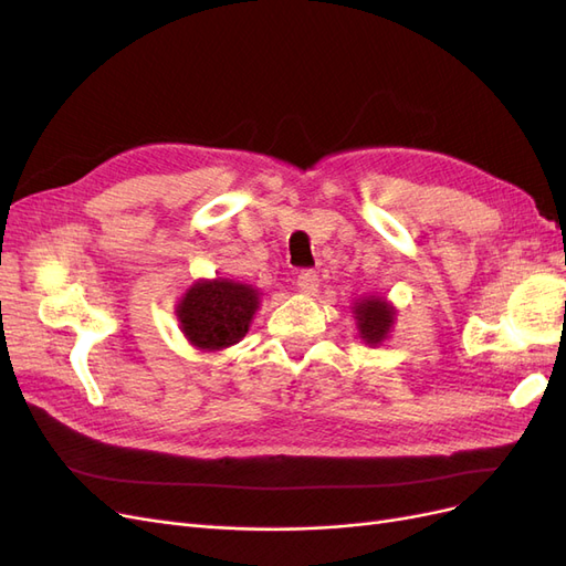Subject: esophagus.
<instances>
[{"label":"esophagus","instance_id":"1","mask_svg":"<svg viewBox=\"0 0 566 566\" xmlns=\"http://www.w3.org/2000/svg\"><path fill=\"white\" fill-rule=\"evenodd\" d=\"M297 287L302 290L304 295H314L316 290H318V276H316V271H302L300 276H297Z\"/></svg>","mask_w":566,"mask_h":566}]
</instances>
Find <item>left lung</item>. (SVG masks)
Masks as SVG:
<instances>
[{
  "label": "left lung",
  "mask_w": 566,
  "mask_h": 566,
  "mask_svg": "<svg viewBox=\"0 0 566 566\" xmlns=\"http://www.w3.org/2000/svg\"><path fill=\"white\" fill-rule=\"evenodd\" d=\"M349 310L356 321L358 337H361L368 347L382 345L394 328V321H397V306L380 295L358 297L354 300Z\"/></svg>",
  "instance_id": "8db88e82"
}]
</instances>
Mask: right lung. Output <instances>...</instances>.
<instances>
[{"mask_svg": "<svg viewBox=\"0 0 566 566\" xmlns=\"http://www.w3.org/2000/svg\"><path fill=\"white\" fill-rule=\"evenodd\" d=\"M260 310V290L231 279H200L177 302V321L188 345L221 352L238 345Z\"/></svg>", "mask_w": 566, "mask_h": 566, "instance_id": "add662e5", "label": "right lung"}]
</instances>
